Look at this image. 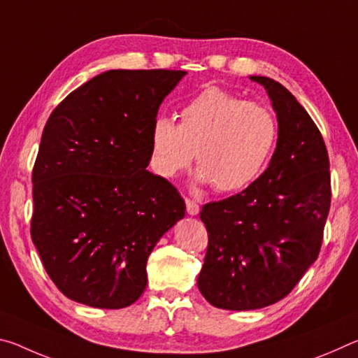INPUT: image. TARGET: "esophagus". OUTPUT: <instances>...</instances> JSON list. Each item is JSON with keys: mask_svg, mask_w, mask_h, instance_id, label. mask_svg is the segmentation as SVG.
Returning <instances> with one entry per match:
<instances>
[{"mask_svg": "<svg viewBox=\"0 0 358 358\" xmlns=\"http://www.w3.org/2000/svg\"><path fill=\"white\" fill-rule=\"evenodd\" d=\"M186 211L191 216H196L199 215V211H201V207H199V203L196 201H192V199H186Z\"/></svg>", "mask_w": 358, "mask_h": 358, "instance_id": "34e87169", "label": "esophagus"}]
</instances>
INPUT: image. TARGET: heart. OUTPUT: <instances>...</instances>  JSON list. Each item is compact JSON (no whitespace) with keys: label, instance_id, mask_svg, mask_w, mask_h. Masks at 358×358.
Returning a JSON list of instances; mask_svg holds the SVG:
<instances>
[{"label":"heart","instance_id":"b5f03b06","mask_svg":"<svg viewBox=\"0 0 358 358\" xmlns=\"http://www.w3.org/2000/svg\"><path fill=\"white\" fill-rule=\"evenodd\" d=\"M180 124L159 117L151 128L156 171L173 177L197 153L199 181L220 192L254 183L268 164L278 141V120L265 106L248 102L221 88H208L180 110Z\"/></svg>","mask_w":358,"mask_h":358}]
</instances>
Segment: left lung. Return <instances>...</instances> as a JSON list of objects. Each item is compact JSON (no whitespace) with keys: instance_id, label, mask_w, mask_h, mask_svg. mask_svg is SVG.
<instances>
[{"instance_id":"8db88e82","label":"left lung","mask_w":358,"mask_h":358,"mask_svg":"<svg viewBox=\"0 0 358 358\" xmlns=\"http://www.w3.org/2000/svg\"><path fill=\"white\" fill-rule=\"evenodd\" d=\"M278 118L268 167L238 194L205 203L208 248L197 286L221 310L248 311L284 299L317 259L329 216L330 162L322 134L280 82L251 76Z\"/></svg>"}]
</instances>
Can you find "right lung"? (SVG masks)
Masks as SVG:
<instances>
[{"mask_svg":"<svg viewBox=\"0 0 358 358\" xmlns=\"http://www.w3.org/2000/svg\"><path fill=\"white\" fill-rule=\"evenodd\" d=\"M186 71L113 69L59 102L33 169L31 238L68 299L120 310L147 287V260L185 216L173 185L147 171L161 102Z\"/></svg>","mask_w":358,"mask_h":358,"instance_id":"right-lung-1","label":"right lung"}]
</instances>
